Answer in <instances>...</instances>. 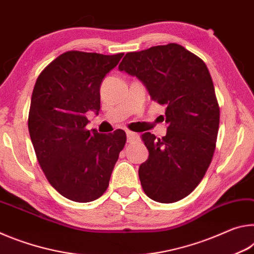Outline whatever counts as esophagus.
<instances>
[{"mask_svg": "<svg viewBox=\"0 0 254 254\" xmlns=\"http://www.w3.org/2000/svg\"><path fill=\"white\" fill-rule=\"evenodd\" d=\"M127 142L128 143H133V142H135V141L140 139L139 134H136V133L131 132V131H127Z\"/></svg>", "mask_w": 254, "mask_h": 254, "instance_id": "34e87169", "label": "esophagus"}]
</instances>
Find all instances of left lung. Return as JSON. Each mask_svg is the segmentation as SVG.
I'll use <instances>...</instances> for the list:
<instances>
[{
    "mask_svg": "<svg viewBox=\"0 0 254 254\" xmlns=\"http://www.w3.org/2000/svg\"><path fill=\"white\" fill-rule=\"evenodd\" d=\"M119 69L145 85L166 107L168 132L142 134L148 160L139 168L145 194L163 204L188 196L204 178L216 147L220 106L207 66L177 44L127 53Z\"/></svg>",
    "mask_w": 254,
    "mask_h": 254,
    "instance_id": "left-lung-1",
    "label": "left lung"
}]
</instances>
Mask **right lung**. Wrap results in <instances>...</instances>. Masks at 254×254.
Returning <instances> with one entry per match:
<instances>
[{"label": "right lung", "mask_w": 254, "mask_h": 254, "mask_svg": "<svg viewBox=\"0 0 254 254\" xmlns=\"http://www.w3.org/2000/svg\"><path fill=\"white\" fill-rule=\"evenodd\" d=\"M124 54L71 50L38 76L28 127L34 152L51 186L77 203L97 199L127 142L123 130L102 134L86 128V113L101 109L100 86Z\"/></svg>", "instance_id": "add662e5"}]
</instances>
